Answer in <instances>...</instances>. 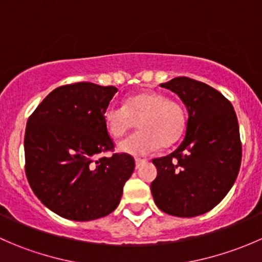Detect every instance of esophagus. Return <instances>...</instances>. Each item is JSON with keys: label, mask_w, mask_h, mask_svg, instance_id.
I'll use <instances>...</instances> for the list:
<instances>
[{"label": "esophagus", "mask_w": 262, "mask_h": 262, "mask_svg": "<svg viewBox=\"0 0 262 262\" xmlns=\"http://www.w3.org/2000/svg\"><path fill=\"white\" fill-rule=\"evenodd\" d=\"M143 163H146V160H143V158H136V167L137 168L141 167Z\"/></svg>", "instance_id": "obj_1"}]
</instances>
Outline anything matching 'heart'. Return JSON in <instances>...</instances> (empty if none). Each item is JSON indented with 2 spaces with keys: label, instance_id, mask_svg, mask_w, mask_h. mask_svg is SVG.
<instances>
[{
  "label": "heart",
  "instance_id": "1",
  "mask_svg": "<svg viewBox=\"0 0 262 262\" xmlns=\"http://www.w3.org/2000/svg\"><path fill=\"white\" fill-rule=\"evenodd\" d=\"M107 134L119 139L138 126L139 132L119 144L121 152L148 155L158 148H170L180 141L186 126L185 109L165 94L143 90L126 96L123 106L109 105L102 114Z\"/></svg>",
  "mask_w": 262,
  "mask_h": 262
}]
</instances>
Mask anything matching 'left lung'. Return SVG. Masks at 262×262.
<instances>
[{"label":"left lung","mask_w":262,"mask_h":262,"mask_svg":"<svg viewBox=\"0 0 262 262\" xmlns=\"http://www.w3.org/2000/svg\"><path fill=\"white\" fill-rule=\"evenodd\" d=\"M161 87L179 95L189 119L178 149L152 160L157 178L150 191L162 212L200 215L222 202L238 175L242 144L237 115L231 101L204 82L176 77Z\"/></svg>","instance_id":"left-lung-1"}]
</instances>
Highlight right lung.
Segmentation results:
<instances>
[{
	"label": "right lung",
	"mask_w": 262,
	"mask_h": 262,
	"mask_svg": "<svg viewBox=\"0 0 262 262\" xmlns=\"http://www.w3.org/2000/svg\"><path fill=\"white\" fill-rule=\"evenodd\" d=\"M114 86L76 82L57 87L29 116L25 172L38 199L71 221H94L115 210L136 162L114 152L102 114Z\"/></svg>",
	"instance_id": "obj_1"
}]
</instances>
